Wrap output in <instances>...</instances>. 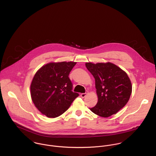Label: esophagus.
<instances>
[{
  "label": "esophagus",
  "instance_id": "obj_1",
  "mask_svg": "<svg viewBox=\"0 0 156 156\" xmlns=\"http://www.w3.org/2000/svg\"><path fill=\"white\" fill-rule=\"evenodd\" d=\"M88 91H87L85 93H82V94H80L81 97H82V98H84V97H86V95L88 94Z\"/></svg>",
  "mask_w": 156,
  "mask_h": 156
}]
</instances>
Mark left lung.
Listing matches in <instances>:
<instances>
[{"label":"left lung","mask_w":156,"mask_h":156,"mask_svg":"<svg viewBox=\"0 0 156 156\" xmlns=\"http://www.w3.org/2000/svg\"><path fill=\"white\" fill-rule=\"evenodd\" d=\"M85 66L95 79L98 97L97 105L90 110L103 118L116 114L127 103L132 92L127 74L109 62H87Z\"/></svg>","instance_id":"obj_1"}]
</instances>
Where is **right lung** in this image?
<instances>
[{"label":"right lung","instance_id":"add662e5","mask_svg":"<svg viewBox=\"0 0 156 156\" xmlns=\"http://www.w3.org/2000/svg\"><path fill=\"white\" fill-rule=\"evenodd\" d=\"M76 62H49L35 74L30 84L32 101L48 118H56L69 108L79 96L73 92L69 74Z\"/></svg>","mask_w":156,"mask_h":156}]
</instances>
